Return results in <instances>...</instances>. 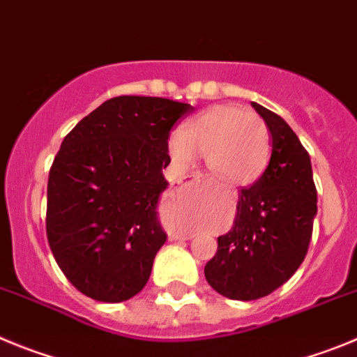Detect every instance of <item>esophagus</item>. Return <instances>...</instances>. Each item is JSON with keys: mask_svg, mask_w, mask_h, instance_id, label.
<instances>
[{"mask_svg": "<svg viewBox=\"0 0 357 357\" xmlns=\"http://www.w3.org/2000/svg\"><path fill=\"white\" fill-rule=\"evenodd\" d=\"M201 174H188L185 176V181H201Z\"/></svg>", "mask_w": 357, "mask_h": 357, "instance_id": "34e87169", "label": "esophagus"}]
</instances>
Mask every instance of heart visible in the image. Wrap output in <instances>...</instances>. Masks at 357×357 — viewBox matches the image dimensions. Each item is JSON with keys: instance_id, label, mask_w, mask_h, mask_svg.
I'll use <instances>...</instances> for the list:
<instances>
[{"instance_id": "obj_1", "label": "heart", "mask_w": 357, "mask_h": 357, "mask_svg": "<svg viewBox=\"0 0 357 357\" xmlns=\"http://www.w3.org/2000/svg\"><path fill=\"white\" fill-rule=\"evenodd\" d=\"M195 153L218 185L247 186L265 172L271 158V131L259 115L236 105H215L192 117L169 139V155L178 165Z\"/></svg>"}]
</instances>
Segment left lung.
Instances as JSON below:
<instances>
[{
    "mask_svg": "<svg viewBox=\"0 0 357 357\" xmlns=\"http://www.w3.org/2000/svg\"><path fill=\"white\" fill-rule=\"evenodd\" d=\"M271 131V162L242 188L229 233L204 266L210 287L233 301H256L295 274L310 247L317 215L311 160L297 135L274 112L250 102Z\"/></svg>",
    "mask_w": 357,
    "mask_h": 357,
    "instance_id": "left-lung-1",
    "label": "left lung"
}]
</instances>
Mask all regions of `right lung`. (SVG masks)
<instances>
[{"mask_svg": "<svg viewBox=\"0 0 357 357\" xmlns=\"http://www.w3.org/2000/svg\"><path fill=\"white\" fill-rule=\"evenodd\" d=\"M192 105L119 96L63 139L47 181L51 252L83 295L123 303L142 291L167 240L158 218L169 133Z\"/></svg>", "mask_w": 357, "mask_h": 357, "instance_id": "obj_1", "label": "right lung"}]
</instances>
